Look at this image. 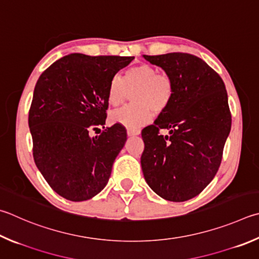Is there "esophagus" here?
Wrapping results in <instances>:
<instances>
[{"label": "esophagus", "mask_w": 259, "mask_h": 259, "mask_svg": "<svg viewBox=\"0 0 259 259\" xmlns=\"http://www.w3.org/2000/svg\"><path fill=\"white\" fill-rule=\"evenodd\" d=\"M126 134H128L129 137H131V136H138L140 134V131L137 129H128L126 130Z\"/></svg>", "instance_id": "34e87169"}]
</instances>
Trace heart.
Segmentation results:
<instances>
[{"label": "heart", "mask_w": 259, "mask_h": 259, "mask_svg": "<svg viewBox=\"0 0 259 259\" xmlns=\"http://www.w3.org/2000/svg\"><path fill=\"white\" fill-rule=\"evenodd\" d=\"M135 92L136 104L122 107L111 113L114 123L135 129L152 120L154 112L161 113L170 105L173 97V82L166 73L158 72L153 65L140 63L128 68L123 77L116 74L111 79L107 88V102L112 106H119Z\"/></svg>", "instance_id": "b5f03b06"}]
</instances>
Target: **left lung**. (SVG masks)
I'll return each mask as SVG.
<instances>
[{
    "label": "left lung",
    "instance_id": "obj_1",
    "mask_svg": "<svg viewBox=\"0 0 259 259\" xmlns=\"http://www.w3.org/2000/svg\"><path fill=\"white\" fill-rule=\"evenodd\" d=\"M173 82V97L154 124L142 131L146 182L162 198L186 201L213 180L231 130L224 82L209 65L188 53L144 55ZM161 128L169 135L159 134Z\"/></svg>",
    "mask_w": 259,
    "mask_h": 259
}]
</instances>
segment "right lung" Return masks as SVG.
<instances>
[{
	"label": "right lung",
	"instance_id": "right-lung-1",
	"mask_svg": "<svg viewBox=\"0 0 259 259\" xmlns=\"http://www.w3.org/2000/svg\"><path fill=\"white\" fill-rule=\"evenodd\" d=\"M134 56L65 55L40 74L29 110L36 166L56 194L71 201L93 198L109 181L126 142L124 126L104 127L107 88Z\"/></svg>",
	"mask_w": 259,
	"mask_h": 259
}]
</instances>
